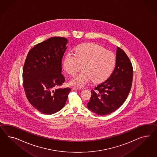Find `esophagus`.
<instances>
[{
    "instance_id": "obj_1",
    "label": "esophagus",
    "mask_w": 157,
    "mask_h": 157,
    "mask_svg": "<svg viewBox=\"0 0 157 157\" xmlns=\"http://www.w3.org/2000/svg\"><path fill=\"white\" fill-rule=\"evenodd\" d=\"M81 89V87H72V90H76Z\"/></svg>"
}]
</instances>
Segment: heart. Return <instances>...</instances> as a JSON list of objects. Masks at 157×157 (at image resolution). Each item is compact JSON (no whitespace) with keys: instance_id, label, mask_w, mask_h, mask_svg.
Returning <instances> with one entry per match:
<instances>
[{"instance_id":"heart-1","label":"heart","mask_w":157,"mask_h":157,"mask_svg":"<svg viewBox=\"0 0 157 157\" xmlns=\"http://www.w3.org/2000/svg\"><path fill=\"white\" fill-rule=\"evenodd\" d=\"M116 64L117 57L113 52L91 43L78 47L74 54L68 52L63 60L64 69L70 75H75L82 66L84 71L69 82L77 87H82L92 81L94 83L106 81L114 71Z\"/></svg>"}]
</instances>
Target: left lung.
Returning <instances> with one entry per match:
<instances>
[{
    "label": "left lung",
    "mask_w": 157,
    "mask_h": 157,
    "mask_svg": "<svg viewBox=\"0 0 157 157\" xmlns=\"http://www.w3.org/2000/svg\"><path fill=\"white\" fill-rule=\"evenodd\" d=\"M117 64L110 76L91 90L87 103L90 110L100 115L109 114L123 105L132 87L133 69L123 50L117 47Z\"/></svg>",
    "instance_id": "left-lung-1"
}]
</instances>
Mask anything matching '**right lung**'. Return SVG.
<instances>
[{"label":"right lung","instance_id":"obj_1","mask_svg":"<svg viewBox=\"0 0 157 157\" xmlns=\"http://www.w3.org/2000/svg\"><path fill=\"white\" fill-rule=\"evenodd\" d=\"M68 40L52 37L35 45L29 52L23 69L26 97L37 110L52 114L63 107L70 88L59 89L64 82L62 59Z\"/></svg>","mask_w":157,"mask_h":157}]
</instances>
